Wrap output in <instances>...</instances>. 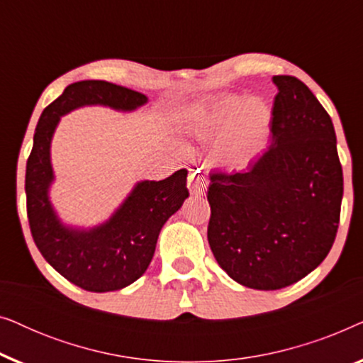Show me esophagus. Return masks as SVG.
I'll return each mask as SVG.
<instances>
[{"instance_id": "1", "label": "esophagus", "mask_w": 363, "mask_h": 363, "mask_svg": "<svg viewBox=\"0 0 363 363\" xmlns=\"http://www.w3.org/2000/svg\"><path fill=\"white\" fill-rule=\"evenodd\" d=\"M208 186V180L205 172L201 168H196V170H191L190 175H188V188H190L191 195H198V193H203Z\"/></svg>"}]
</instances>
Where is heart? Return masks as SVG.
<instances>
[{"label":"heart","instance_id":"obj_1","mask_svg":"<svg viewBox=\"0 0 363 363\" xmlns=\"http://www.w3.org/2000/svg\"><path fill=\"white\" fill-rule=\"evenodd\" d=\"M271 123L272 112L261 99L225 96L201 113L193 130L205 140L220 142L223 163L241 167L266 145Z\"/></svg>","mask_w":363,"mask_h":363}]
</instances>
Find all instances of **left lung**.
<instances>
[{
  "label": "left lung",
  "instance_id": "8db88e82",
  "mask_svg": "<svg viewBox=\"0 0 363 363\" xmlns=\"http://www.w3.org/2000/svg\"><path fill=\"white\" fill-rule=\"evenodd\" d=\"M271 145L245 172L210 175L208 242L240 284L276 291L315 269L334 245L344 177L334 123L304 82L274 76Z\"/></svg>",
  "mask_w": 363,
  "mask_h": 363
}]
</instances>
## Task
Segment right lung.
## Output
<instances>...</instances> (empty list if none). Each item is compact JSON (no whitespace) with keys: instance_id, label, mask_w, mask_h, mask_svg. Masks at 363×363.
<instances>
[{"instance_id":"obj_1","label":"right lung","mask_w":363,"mask_h":363,"mask_svg":"<svg viewBox=\"0 0 363 363\" xmlns=\"http://www.w3.org/2000/svg\"><path fill=\"white\" fill-rule=\"evenodd\" d=\"M147 96L106 81H81L64 89L44 108L26 163V208L33 240L49 264L69 282L91 292L118 291L135 282L150 264L160 230L186 200L185 168L160 182H138L102 225L79 230L62 225L49 200L54 182L51 140L59 121L82 106L130 112Z\"/></svg>"}]
</instances>
